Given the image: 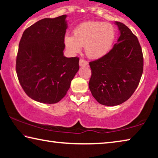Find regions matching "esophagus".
<instances>
[{
  "mask_svg": "<svg viewBox=\"0 0 158 158\" xmlns=\"http://www.w3.org/2000/svg\"><path fill=\"white\" fill-rule=\"evenodd\" d=\"M88 64H89V63H88L87 61H85L84 59H80L79 60V65L81 67L86 66V65H88Z\"/></svg>",
  "mask_w": 158,
  "mask_h": 158,
  "instance_id": "34e87169",
  "label": "esophagus"
}]
</instances>
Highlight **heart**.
Wrapping results in <instances>:
<instances>
[{"mask_svg": "<svg viewBox=\"0 0 158 158\" xmlns=\"http://www.w3.org/2000/svg\"><path fill=\"white\" fill-rule=\"evenodd\" d=\"M116 38L114 26L109 23L89 21L80 23L73 31V36L66 35L64 43L71 53H77L84 46L85 53L90 58L105 56L111 49Z\"/></svg>", "mask_w": 158, "mask_h": 158, "instance_id": "obj_1", "label": "heart"}]
</instances>
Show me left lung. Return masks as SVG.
Instances as JSON below:
<instances>
[{
    "label": "left lung",
    "mask_w": 158,
    "mask_h": 158,
    "mask_svg": "<svg viewBox=\"0 0 158 158\" xmlns=\"http://www.w3.org/2000/svg\"><path fill=\"white\" fill-rule=\"evenodd\" d=\"M120 31L117 43L105 56L91 61L89 86L101 105L116 106L127 100L137 89L143 73L139 42L124 23L116 21Z\"/></svg>",
    "instance_id": "8db88e82"
}]
</instances>
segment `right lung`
<instances>
[{
    "label": "right lung",
    "mask_w": 158,
    "mask_h": 158,
    "mask_svg": "<svg viewBox=\"0 0 158 158\" xmlns=\"http://www.w3.org/2000/svg\"><path fill=\"white\" fill-rule=\"evenodd\" d=\"M67 15L41 19L23 32L16 62L19 81L28 97L55 104L65 97L79 69V58L63 54Z\"/></svg>",
    "instance_id": "right-lung-1"
}]
</instances>
